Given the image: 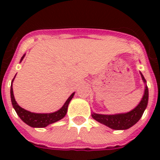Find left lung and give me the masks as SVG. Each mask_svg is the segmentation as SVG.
Returning a JSON list of instances; mask_svg holds the SVG:
<instances>
[{"instance_id":"left-lung-1","label":"left lung","mask_w":160,"mask_h":160,"mask_svg":"<svg viewBox=\"0 0 160 160\" xmlns=\"http://www.w3.org/2000/svg\"><path fill=\"white\" fill-rule=\"evenodd\" d=\"M142 81L145 84V90L140 102L138 103L136 107L127 113L115 114H102L91 113V116L94 119L102 124H104L108 128L113 130H127L135 125L138 120L140 119L146 110L148 103V88L147 86L146 79L140 72Z\"/></svg>"}]
</instances>
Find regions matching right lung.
<instances>
[{
    "mask_svg": "<svg viewBox=\"0 0 160 160\" xmlns=\"http://www.w3.org/2000/svg\"><path fill=\"white\" fill-rule=\"evenodd\" d=\"M25 56V54H24L22 56V58H21V61H20V62H22V61L23 60ZM14 78H15V77L13 78L12 83H11V102H12V107H13L14 110L17 112L18 115L25 123L29 125V127H32V128H46V127H47L49 124L58 122V121H59V120H61L62 118H63L66 116V113H67L68 105H69L70 102L73 98L75 92H73L70 97L68 98V99L66 100V102L64 103V105L62 107V108H60L58 111H55V112L46 113V114L45 113H42H42L30 112V111H26V110H25V109L20 107L18 103H17L16 100H15V98H14L13 95V90H12V82H13Z\"/></svg>",
    "mask_w": 160,
    "mask_h": 160,
    "instance_id": "1",
    "label": "right lung"
}]
</instances>
